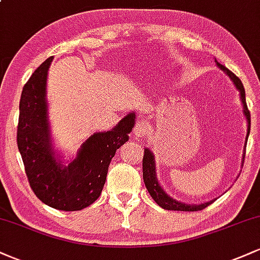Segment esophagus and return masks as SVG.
Segmentation results:
<instances>
[{
  "mask_svg": "<svg viewBox=\"0 0 260 260\" xmlns=\"http://www.w3.org/2000/svg\"><path fill=\"white\" fill-rule=\"evenodd\" d=\"M145 132H147V127H145L144 123H137L136 127H134L133 131V136L136 137V139H140L143 138Z\"/></svg>",
  "mask_w": 260,
  "mask_h": 260,
  "instance_id": "obj_1",
  "label": "esophagus"
}]
</instances>
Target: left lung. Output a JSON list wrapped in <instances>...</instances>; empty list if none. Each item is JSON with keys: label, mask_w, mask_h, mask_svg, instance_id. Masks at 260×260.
Returning <instances> with one entry per match:
<instances>
[{"label": "left lung", "mask_w": 260, "mask_h": 260, "mask_svg": "<svg viewBox=\"0 0 260 260\" xmlns=\"http://www.w3.org/2000/svg\"><path fill=\"white\" fill-rule=\"evenodd\" d=\"M217 66L221 68L222 71H225L226 73L229 74L230 78L234 80L236 88L240 90L241 94V100H242L243 104V110H244V115H246L247 122H248V131H247V139H248L249 136V131H250V113L248 107H247V103H246V92H244V88L242 82L238 77H236V74H234L229 68H226L225 66L220 64L219 62H216ZM244 160V156H243ZM143 180H144L145 187H147L149 194L151 196V198L156 202L157 205H160L161 208L166 209V210H180V211H198V210H203L210 205L211 202L204 203V204H199V205H188L184 204V203L177 202L175 199H172L171 197L168 196L165 193V190L161 188L159 184V182L156 180V174H155V162H154V155L151 154V151L149 149H145L144 150V155H143Z\"/></svg>", "instance_id": "8db88e82"}]
</instances>
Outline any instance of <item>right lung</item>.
<instances>
[{"mask_svg":"<svg viewBox=\"0 0 260 260\" xmlns=\"http://www.w3.org/2000/svg\"><path fill=\"white\" fill-rule=\"evenodd\" d=\"M52 58L38 67L23 88L17 144L35 196L58 210H82L100 197L111 159L132 132L134 115L129 113L109 132L92 134L82 145L77 159L68 166L62 165L50 144L45 99L47 70Z\"/></svg>","mask_w":260,"mask_h":260,"instance_id":"1","label":"right lung"}]
</instances>
